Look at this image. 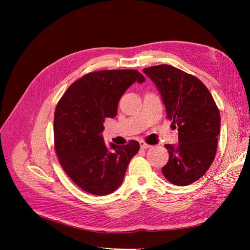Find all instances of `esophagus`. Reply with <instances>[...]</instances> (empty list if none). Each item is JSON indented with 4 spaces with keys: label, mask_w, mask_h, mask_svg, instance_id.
I'll return each instance as SVG.
<instances>
[{
    "label": "esophagus",
    "mask_w": 250,
    "mask_h": 250,
    "mask_svg": "<svg viewBox=\"0 0 250 250\" xmlns=\"http://www.w3.org/2000/svg\"><path fill=\"white\" fill-rule=\"evenodd\" d=\"M140 145H141V148H142V149H148V148L151 147L150 145H148V144H146L145 142H143V141L140 142Z\"/></svg>",
    "instance_id": "34e87169"
}]
</instances>
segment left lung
Returning <instances> with one entry per match:
<instances>
[{"instance_id":"obj_1","label":"left lung","mask_w":250,"mask_h":250,"mask_svg":"<svg viewBox=\"0 0 250 250\" xmlns=\"http://www.w3.org/2000/svg\"><path fill=\"white\" fill-rule=\"evenodd\" d=\"M143 72L154 82L167 118L178 130L176 145H166L169 161L162 172L173 185H191L214 161L220 112L209 90L195 76L168 64L146 67Z\"/></svg>"}]
</instances>
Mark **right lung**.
<instances>
[{
	"instance_id": "right-lung-1",
	"label": "right lung",
	"mask_w": 250,
	"mask_h": 250,
	"mask_svg": "<svg viewBox=\"0 0 250 250\" xmlns=\"http://www.w3.org/2000/svg\"><path fill=\"white\" fill-rule=\"evenodd\" d=\"M145 77L135 70L88 73L75 81L59 100L54 115L55 150L60 165L83 191L103 196L123 183L140 144L107 146L102 138L106 118L117 116L126 89Z\"/></svg>"
}]
</instances>
